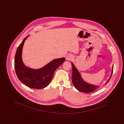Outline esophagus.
Wrapping results in <instances>:
<instances>
[{"label":"esophagus","mask_w":124,"mask_h":124,"mask_svg":"<svg viewBox=\"0 0 124 124\" xmlns=\"http://www.w3.org/2000/svg\"><path fill=\"white\" fill-rule=\"evenodd\" d=\"M66 60L67 61H70L72 60L73 59V56L71 54H68L66 57Z\"/></svg>","instance_id":"34e87169"}]
</instances>
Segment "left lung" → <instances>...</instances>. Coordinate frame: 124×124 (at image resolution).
Returning a JSON list of instances; mask_svg holds the SVG:
<instances>
[{
  "label": "left lung",
  "mask_w": 124,
  "mask_h": 124,
  "mask_svg": "<svg viewBox=\"0 0 124 124\" xmlns=\"http://www.w3.org/2000/svg\"><path fill=\"white\" fill-rule=\"evenodd\" d=\"M71 65L72 67V82L77 90L81 92L85 93H90L93 92L96 89L100 88L101 85H97L90 84L85 81L81 76V74L79 71L76 68L74 64L72 62ZM113 69V65H112V70L111 71V75L109 77L108 80L106 81L105 84L102 86L106 85L107 83L109 82L110 79L112 77Z\"/></svg>",
  "instance_id": "left-lung-1"
}]
</instances>
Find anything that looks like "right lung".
I'll list each match as a JSON object with an SVG mask.
<instances>
[{
    "instance_id": "right-lung-1",
    "label": "right lung",
    "mask_w": 124,
    "mask_h": 124,
    "mask_svg": "<svg viewBox=\"0 0 124 124\" xmlns=\"http://www.w3.org/2000/svg\"><path fill=\"white\" fill-rule=\"evenodd\" d=\"M29 36L24 39L17 50L14 59L16 73L19 80L27 86L31 88H44L49 85L55 71L64 62L65 58L53 59L39 69L26 66L23 63L22 54L24 43Z\"/></svg>"
}]
</instances>
